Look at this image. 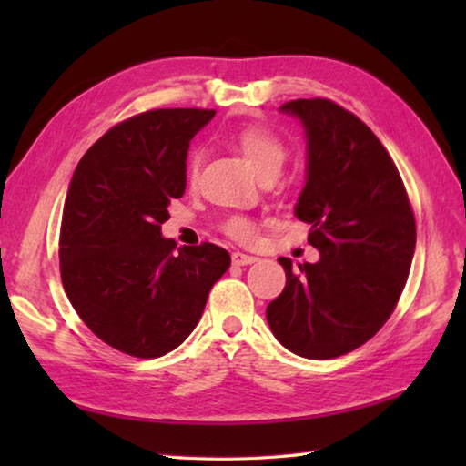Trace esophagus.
I'll use <instances>...</instances> for the list:
<instances>
[{
  "mask_svg": "<svg viewBox=\"0 0 466 466\" xmlns=\"http://www.w3.org/2000/svg\"><path fill=\"white\" fill-rule=\"evenodd\" d=\"M255 261H257V257L247 255V252H240V250L232 252V263L234 265H252Z\"/></svg>",
  "mask_w": 466,
  "mask_h": 466,
  "instance_id": "1",
  "label": "esophagus"
}]
</instances>
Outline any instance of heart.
Segmentation results:
<instances>
[{
    "mask_svg": "<svg viewBox=\"0 0 466 466\" xmlns=\"http://www.w3.org/2000/svg\"><path fill=\"white\" fill-rule=\"evenodd\" d=\"M234 146L240 149L244 160L250 164L258 177L267 175V172H278L283 160H286L283 141L273 131L258 127V125H248V127L236 131ZM197 170H199V154H195L188 160V178L195 180ZM224 230L236 240H250L255 236V224L244 216H232L230 219H226Z\"/></svg>",
    "mask_w": 466,
    "mask_h": 466,
    "instance_id": "1",
    "label": "heart"
}]
</instances>
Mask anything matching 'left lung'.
<instances>
[{
	"instance_id": "1",
	"label": "left lung",
	"mask_w": 466,
	"mask_h": 466,
	"mask_svg": "<svg viewBox=\"0 0 466 466\" xmlns=\"http://www.w3.org/2000/svg\"><path fill=\"white\" fill-rule=\"evenodd\" d=\"M302 123L306 183L294 214L310 224L317 263L286 271L267 306L278 341L296 356L330 360L372 339L397 306L415 252V216L392 157L372 129L327 98L286 102Z\"/></svg>"
}]
</instances>
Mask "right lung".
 <instances>
[{
  "mask_svg": "<svg viewBox=\"0 0 466 466\" xmlns=\"http://www.w3.org/2000/svg\"><path fill=\"white\" fill-rule=\"evenodd\" d=\"M216 110L157 108L115 125L77 164L61 218L59 263L69 302L106 345L160 358L199 322L230 267L222 247L178 248L162 236L187 187V152Z\"/></svg>",
  "mask_w": 466,
  "mask_h": 466,
  "instance_id": "1",
  "label": "right lung"
}]
</instances>
